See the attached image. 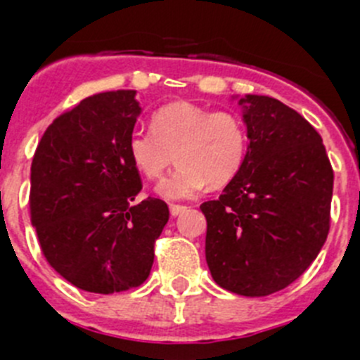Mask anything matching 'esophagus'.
I'll list each match as a JSON object with an SVG mask.
<instances>
[{"mask_svg":"<svg viewBox=\"0 0 360 360\" xmlns=\"http://www.w3.org/2000/svg\"><path fill=\"white\" fill-rule=\"evenodd\" d=\"M186 210V206H181V205H170V214L174 215V217H177L179 214H183V212Z\"/></svg>","mask_w":360,"mask_h":360,"instance_id":"1","label":"esophagus"}]
</instances>
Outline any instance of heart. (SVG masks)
<instances>
[{"label":"heart","mask_w":360,"mask_h":360,"mask_svg":"<svg viewBox=\"0 0 360 360\" xmlns=\"http://www.w3.org/2000/svg\"><path fill=\"white\" fill-rule=\"evenodd\" d=\"M150 130L130 136L128 158L146 179H159L176 158L177 170L155 188L167 201L192 198L206 184L212 188L228 184L248 150V134L239 115L210 112L193 103L161 106L152 115Z\"/></svg>","instance_id":"1"}]
</instances>
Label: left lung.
<instances>
[{"instance_id":"8db88e82","label":"left lung","mask_w":360,"mask_h":360,"mask_svg":"<svg viewBox=\"0 0 360 360\" xmlns=\"http://www.w3.org/2000/svg\"><path fill=\"white\" fill-rule=\"evenodd\" d=\"M248 150L217 201H206V262L221 288L245 297L301 277L330 230L333 170L323 139L293 108L268 96H233Z\"/></svg>"}]
</instances>
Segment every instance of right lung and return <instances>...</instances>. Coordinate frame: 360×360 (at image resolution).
<instances>
[{"label":"right lung","instance_id":"right-lung-1","mask_svg":"<svg viewBox=\"0 0 360 360\" xmlns=\"http://www.w3.org/2000/svg\"><path fill=\"white\" fill-rule=\"evenodd\" d=\"M136 90L83 99L46 128L30 168V217L49 264L92 293L136 288L154 264L168 206L136 202L141 177L128 158L141 106Z\"/></svg>","mask_w":360,"mask_h":360}]
</instances>
